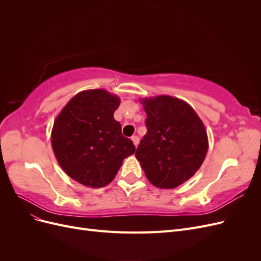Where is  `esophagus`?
<instances>
[{
    "mask_svg": "<svg viewBox=\"0 0 261 261\" xmlns=\"http://www.w3.org/2000/svg\"><path fill=\"white\" fill-rule=\"evenodd\" d=\"M132 141L134 143V145H135V147H137L138 144H139V138H138V136H133V137H132Z\"/></svg>",
    "mask_w": 261,
    "mask_h": 261,
    "instance_id": "34e87169",
    "label": "esophagus"
}]
</instances>
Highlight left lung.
I'll return each instance as SVG.
<instances>
[{"mask_svg": "<svg viewBox=\"0 0 261 261\" xmlns=\"http://www.w3.org/2000/svg\"><path fill=\"white\" fill-rule=\"evenodd\" d=\"M147 134L136 150L150 183L175 188L199 170L208 152L207 130L187 102L171 96L140 99Z\"/></svg>", "mask_w": 261, "mask_h": 261, "instance_id": "1", "label": "left lung"}]
</instances>
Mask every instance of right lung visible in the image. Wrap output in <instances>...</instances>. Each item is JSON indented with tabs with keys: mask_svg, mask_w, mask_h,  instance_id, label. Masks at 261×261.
<instances>
[{
	"mask_svg": "<svg viewBox=\"0 0 261 261\" xmlns=\"http://www.w3.org/2000/svg\"><path fill=\"white\" fill-rule=\"evenodd\" d=\"M120 98L105 89L78 92L53 124L51 144L66 174L87 187L100 188L114 179L125 158L135 152L114 120Z\"/></svg>",
	"mask_w": 261,
	"mask_h": 261,
	"instance_id": "right-lung-1",
	"label": "right lung"
}]
</instances>
